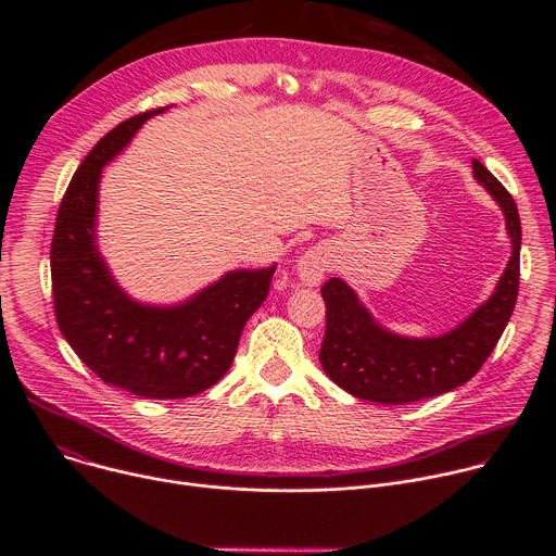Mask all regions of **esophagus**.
<instances>
[{
    "label": "esophagus",
    "mask_w": 556,
    "mask_h": 556,
    "mask_svg": "<svg viewBox=\"0 0 556 556\" xmlns=\"http://www.w3.org/2000/svg\"><path fill=\"white\" fill-rule=\"evenodd\" d=\"M326 270H328V255L324 251H319V249L305 251L299 257L296 275H299L303 286H319L324 281V277H326Z\"/></svg>",
    "instance_id": "1"
}]
</instances>
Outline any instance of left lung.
I'll list each match as a JSON object with an SVG mask.
<instances>
[{
  "mask_svg": "<svg viewBox=\"0 0 556 556\" xmlns=\"http://www.w3.org/2000/svg\"><path fill=\"white\" fill-rule=\"evenodd\" d=\"M472 178L500 204L513 253L493 294L459 326L440 337H403L380 326L343 279L321 288L328 321L319 361L356 399L405 405L451 391L480 371L506 330L519 290L521 222L513 195L480 161H472Z\"/></svg>",
  "mask_w": 556,
  "mask_h": 556,
  "instance_id": "8db88e82",
  "label": "left lung"
}]
</instances>
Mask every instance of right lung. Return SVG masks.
I'll return each instance as SVG.
<instances>
[{"mask_svg":"<svg viewBox=\"0 0 556 556\" xmlns=\"http://www.w3.org/2000/svg\"><path fill=\"white\" fill-rule=\"evenodd\" d=\"M165 110L134 116L94 144L61 200L50 247L54 314L70 348L103 382L153 401L189 399L228 371L277 268L228 270L172 305L136 301L118 286L99 251L101 176Z\"/></svg>","mask_w":556,"mask_h":556,"instance_id":"right-lung-1","label":"right lung"}]
</instances>
